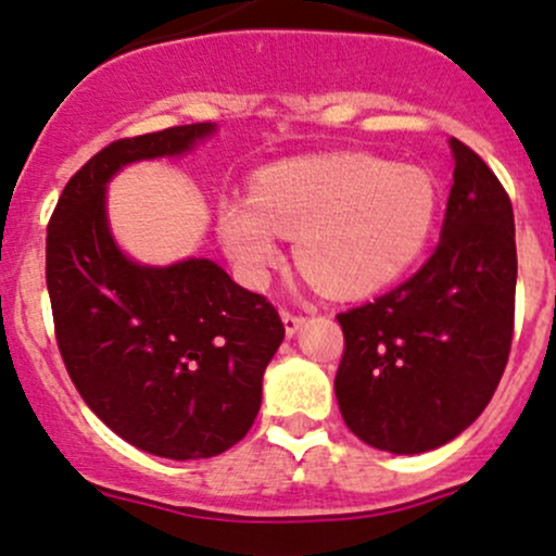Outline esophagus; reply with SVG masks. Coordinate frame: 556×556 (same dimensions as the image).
Listing matches in <instances>:
<instances>
[{
	"mask_svg": "<svg viewBox=\"0 0 556 556\" xmlns=\"http://www.w3.org/2000/svg\"><path fill=\"white\" fill-rule=\"evenodd\" d=\"M282 321H285L287 337H292V334H295V331L305 324V316L292 314V311H282Z\"/></svg>",
	"mask_w": 556,
	"mask_h": 556,
	"instance_id": "obj_1",
	"label": "esophagus"
}]
</instances>
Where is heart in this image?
I'll use <instances>...</instances> for the list:
<instances>
[{"mask_svg":"<svg viewBox=\"0 0 556 556\" xmlns=\"http://www.w3.org/2000/svg\"><path fill=\"white\" fill-rule=\"evenodd\" d=\"M437 216V185L413 164L366 154L303 156L261 169L251 198L219 203V235L248 282L279 264L295 238L305 277L331 295L392 282L418 256Z\"/></svg>","mask_w":556,"mask_h":556,"instance_id":"obj_1","label":"heart"}]
</instances>
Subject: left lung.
I'll use <instances>...</instances> for the list:
<instances>
[{
    "instance_id": "left-lung-1",
    "label": "left lung",
    "mask_w": 556,
    "mask_h": 556,
    "mask_svg": "<svg viewBox=\"0 0 556 556\" xmlns=\"http://www.w3.org/2000/svg\"><path fill=\"white\" fill-rule=\"evenodd\" d=\"M455 182L437 251L407 282L337 316L334 394L376 450L420 455L468 429L494 397L515 327V216L473 149L450 140Z\"/></svg>"
}]
</instances>
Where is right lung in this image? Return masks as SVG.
<instances>
[{
	"label": "right lung",
	"instance_id": "right-lung-1",
	"mask_svg": "<svg viewBox=\"0 0 556 556\" xmlns=\"http://www.w3.org/2000/svg\"><path fill=\"white\" fill-rule=\"evenodd\" d=\"M214 130L195 123L114 140L70 177L47 227V287L70 379L117 437L169 460L222 455L245 437L285 324L214 261L127 258L106 222V182Z\"/></svg>",
	"mask_w": 556,
	"mask_h": 556
}]
</instances>
